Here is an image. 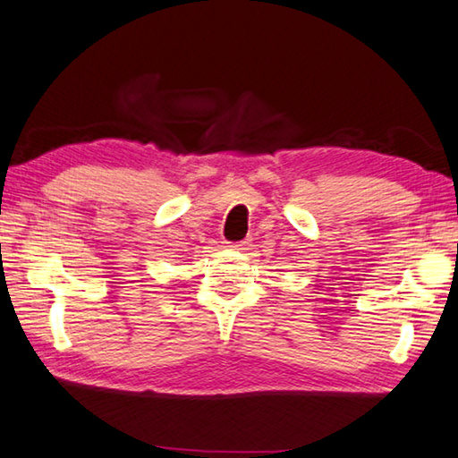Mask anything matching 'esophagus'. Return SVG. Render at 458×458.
<instances>
[{
    "label": "esophagus",
    "mask_w": 458,
    "mask_h": 458,
    "mask_svg": "<svg viewBox=\"0 0 458 458\" xmlns=\"http://www.w3.org/2000/svg\"><path fill=\"white\" fill-rule=\"evenodd\" d=\"M248 246H250V240H240V242L230 244L232 250H248Z\"/></svg>",
    "instance_id": "34e87169"
}]
</instances>
